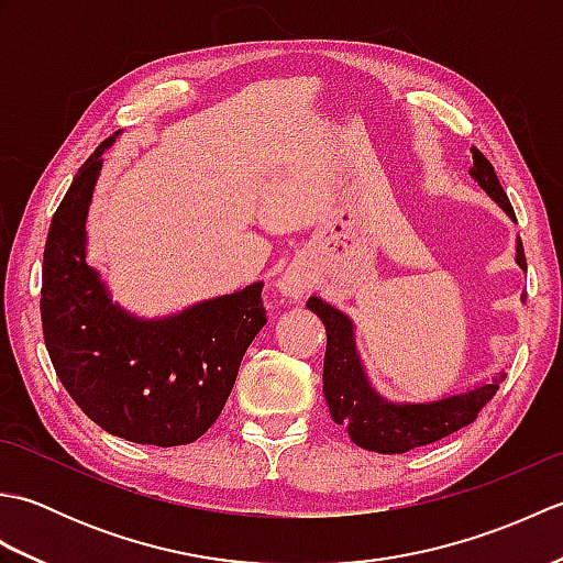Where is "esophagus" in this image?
Wrapping results in <instances>:
<instances>
[{"label": "esophagus", "mask_w": 563, "mask_h": 563, "mask_svg": "<svg viewBox=\"0 0 563 563\" xmlns=\"http://www.w3.org/2000/svg\"><path fill=\"white\" fill-rule=\"evenodd\" d=\"M275 288L283 297H290V300H302V297L312 288V275L300 263H292L290 268H285V273L275 280Z\"/></svg>", "instance_id": "obj_1"}]
</instances>
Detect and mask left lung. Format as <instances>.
Instances as JSON below:
<instances>
[{
    "label": "left lung",
    "mask_w": 563,
    "mask_h": 563,
    "mask_svg": "<svg viewBox=\"0 0 563 563\" xmlns=\"http://www.w3.org/2000/svg\"><path fill=\"white\" fill-rule=\"evenodd\" d=\"M474 166L470 169L472 178L479 184L488 196L496 200L510 220H516L510 200L500 186L492 162L472 147ZM518 222V220H516ZM516 263L528 271L525 263L522 242L518 239ZM525 300V297H522ZM307 307L324 321L327 329V355H324V397L329 404L331 418L339 426H345L351 440L357 448L373 450L382 454H399L413 448L430 445L445 438L454 430L474 423V418L494 397L504 373L486 385H476L460 394H450L435 401L423 404H397L379 397L377 389L369 385L361 355L355 351V331L349 314L331 307L321 297H309Z\"/></svg>",
    "instance_id": "8db88e82"
}]
</instances>
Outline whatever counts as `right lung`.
I'll list each match as a JSON object with an SVG mask.
<instances>
[{
  "label": "right lung",
  "instance_id": "1",
  "mask_svg": "<svg viewBox=\"0 0 563 563\" xmlns=\"http://www.w3.org/2000/svg\"><path fill=\"white\" fill-rule=\"evenodd\" d=\"M118 135L81 164L53 214L41 290L45 349L69 397L106 433L140 445H186L218 421L246 349L268 321L263 283L159 319L111 300L87 263V214L101 154Z\"/></svg>",
  "mask_w": 563,
  "mask_h": 563
}]
</instances>
